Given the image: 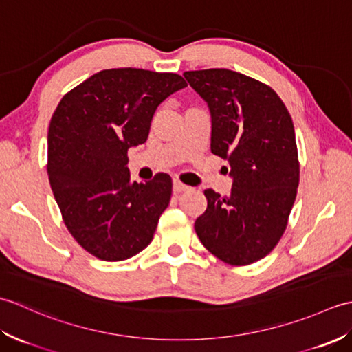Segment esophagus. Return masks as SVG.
<instances>
[{"mask_svg":"<svg viewBox=\"0 0 352 352\" xmlns=\"http://www.w3.org/2000/svg\"><path fill=\"white\" fill-rule=\"evenodd\" d=\"M172 189H174V192L180 193V192L188 190L189 186H186V184H183L182 182H178V180H174V183H172Z\"/></svg>","mask_w":352,"mask_h":352,"instance_id":"34e87169","label":"esophagus"}]
</instances>
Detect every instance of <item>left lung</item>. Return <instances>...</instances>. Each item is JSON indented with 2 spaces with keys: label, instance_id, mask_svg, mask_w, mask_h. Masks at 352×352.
I'll return each instance as SVG.
<instances>
[{
  "label": "left lung",
  "instance_id": "left-lung-1",
  "mask_svg": "<svg viewBox=\"0 0 352 352\" xmlns=\"http://www.w3.org/2000/svg\"><path fill=\"white\" fill-rule=\"evenodd\" d=\"M188 83L212 116L210 149L230 164L228 197L204 190L195 221L201 243L228 265L263 258L278 243L296 198L300 163L295 129L274 89L241 72L188 71Z\"/></svg>",
  "mask_w": 352,
  "mask_h": 352
}]
</instances>
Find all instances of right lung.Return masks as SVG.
Here are the masks:
<instances>
[{
	"label": "right lung",
	"instance_id": "1",
	"mask_svg": "<svg viewBox=\"0 0 352 352\" xmlns=\"http://www.w3.org/2000/svg\"><path fill=\"white\" fill-rule=\"evenodd\" d=\"M188 86L182 76L136 68L104 69L66 94L48 129V178L72 237L106 261L151 243L172 180H130L126 153L145 144L157 107Z\"/></svg>",
	"mask_w": 352,
	"mask_h": 352
}]
</instances>
